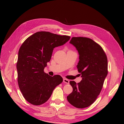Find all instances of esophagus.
<instances>
[{
  "label": "esophagus",
  "instance_id": "obj_1",
  "mask_svg": "<svg viewBox=\"0 0 124 124\" xmlns=\"http://www.w3.org/2000/svg\"><path fill=\"white\" fill-rule=\"evenodd\" d=\"M63 82L64 83H66V84H69V80L67 79H65V78H64L63 79Z\"/></svg>",
  "mask_w": 124,
  "mask_h": 124
}]
</instances>
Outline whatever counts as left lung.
Masks as SVG:
<instances>
[{
    "instance_id": "obj_1",
    "label": "left lung",
    "mask_w": 124,
    "mask_h": 124,
    "mask_svg": "<svg viewBox=\"0 0 124 124\" xmlns=\"http://www.w3.org/2000/svg\"><path fill=\"white\" fill-rule=\"evenodd\" d=\"M70 43L79 55L77 67L82 80L77 84L70 81L73 91L67 100L76 108H85L93 103L102 90L108 75L107 57L101 46L90 38L72 37Z\"/></svg>"
}]
</instances>
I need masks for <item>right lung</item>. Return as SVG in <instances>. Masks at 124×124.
I'll return each mask as SVG.
<instances>
[{
	"instance_id": "right-lung-1",
	"label": "right lung",
	"mask_w": 124,
	"mask_h": 124,
	"mask_svg": "<svg viewBox=\"0 0 124 124\" xmlns=\"http://www.w3.org/2000/svg\"><path fill=\"white\" fill-rule=\"evenodd\" d=\"M70 36L46 31L36 32L20 47L16 64L18 86L23 97L35 106L44 104L56 87L62 83L60 75L50 76L44 71L55 47L69 41Z\"/></svg>"
}]
</instances>
